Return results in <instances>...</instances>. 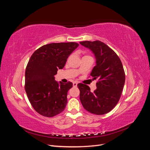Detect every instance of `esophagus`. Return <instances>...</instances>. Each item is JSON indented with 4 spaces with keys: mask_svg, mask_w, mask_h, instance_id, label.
I'll list each match as a JSON object with an SVG mask.
<instances>
[{
    "mask_svg": "<svg viewBox=\"0 0 150 150\" xmlns=\"http://www.w3.org/2000/svg\"><path fill=\"white\" fill-rule=\"evenodd\" d=\"M77 86H78V83H77L76 82H73V86H74V87H76Z\"/></svg>",
    "mask_w": 150,
    "mask_h": 150,
    "instance_id": "obj_1",
    "label": "esophagus"
}]
</instances>
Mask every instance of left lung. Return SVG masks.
I'll list each match as a JSON object with an SVG mask.
<instances>
[{
  "label": "left lung",
  "mask_w": 150,
  "mask_h": 150,
  "mask_svg": "<svg viewBox=\"0 0 150 150\" xmlns=\"http://www.w3.org/2000/svg\"><path fill=\"white\" fill-rule=\"evenodd\" d=\"M80 44L94 54L96 64L90 75L94 80H98L94 92L87 85L78 84L80 101L89 112L97 115L106 114L116 106L124 87L125 74L122 62L112 49L99 40H86Z\"/></svg>",
  "instance_id": "obj_1"
}]
</instances>
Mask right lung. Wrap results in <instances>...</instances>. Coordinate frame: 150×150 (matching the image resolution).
Segmentation results:
<instances>
[{
  "label": "right lung",
  "mask_w": 150,
  "mask_h": 150,
  "mask_svg": "<svg viewBox=\"0 0 150 150\" xmlns=\"http://www.w3.org/2000/svg\"><path fill=\"white\" fill-rule=\"evenodd\" d=\"M78 46L76 42L51 43L31 56L25 69V90L31 105L40 115L53 117L64 110L72 83H58L54 76Z\"/></svg>",
  "instance_id": "right-lung-1"
}]
</instances>
